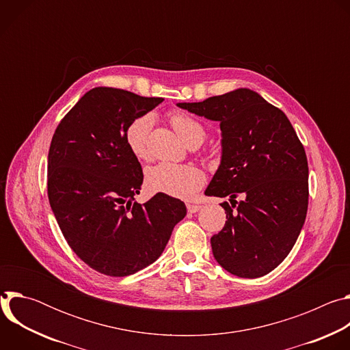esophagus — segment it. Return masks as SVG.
<instances>
[{"mask_svg": "<svg viewBox=\"0 0 350 350\" xmlns=\"http://www.w3.org/2000/svg\"><path fill=\"white\" fill-rule=\"evenodd\" d=\"M201 205H195V204H187V211L189 213H196L199 209H201Z\"/></svg>", "mask_w": 350, "mask_h": 350, "instance_id": "1", "label": "esophagus"}]
</instances>
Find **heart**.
<instances>
[{
	"label": "heart",
	"instance_id": "b5f03b06",
	"mask_svg": "<svg viewBox=\"0 0 350 350\" xmlns=\"http://www.w3.org/2000/svg\"><path fill=\"white\" fill-rule=\"evenodd\" d=\"M170 122L187 144L195 138L205 137L202 124L184 113H174ZM154 124L151 115H144L133 120L126 130V144L130 152L138 159H148V138ZM145 184L148 189L157 193H165L173 198L188 199L205 184V173L193 165L158 163L146 170Z\"/></svg>",
	"mask_w": 350,
	"mask_h": 350
}]
</instances>
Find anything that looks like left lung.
Instances as JSON below:
<instances>
[{
    "instance_id": "obj_1",
    "label": "left lung",
    "mask_w": 350,
    "mask_h": 350,
    "mask_svg": "<svg viewBox=\"0 0 350 350\" xmlns=\"http://www.w3.org/2000/svg\"><path fill=\"white\" fill-rule=\"evenodd\" d=\"M177 107L220 123L221 161L205 193L230 196L232 205L220 204L227 221L211 238L215 259L238 277L269 274L288 256L306 219L302 142L285 113L249 88ZM238 194L244 196L239 203Z\"/></svg>"
}]
</instances>
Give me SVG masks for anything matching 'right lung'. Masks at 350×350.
Listing matches in <instances>:
<instances>
[{"instance_id": "add662e5", "label": "right lung", "mask_w": 350, "mask_h": 350, "mask_svg": "<svg viewBox=\"0 0 350 350\" xmlns=\"http://www.w3.org/2000/svg\"><path fill=\"white\" fill-rule=\"evenodd\" d=\"M162 101L95 87L61 120L49 146V205L73 252L105 275L152 265L187 215L184 202L165 193L133 202L144 176L126 130Z\"/></svg>"}]
</instances>
